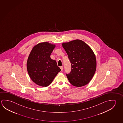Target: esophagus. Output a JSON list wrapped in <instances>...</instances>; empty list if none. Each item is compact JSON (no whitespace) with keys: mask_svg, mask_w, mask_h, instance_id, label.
Here are the masks:
<instances>
[{"mask_svg":"<svg viewBox=\"0 0 123 123\" xmlns=\"http://www.w3.org/2000/svg\"><path fill=\"white\" fill-rule=\"evenodd\" d=\"M60 68H61V71H62V70H63V67H62V66H61V67H60Z\"/></svg>","mask_w":123,"mask_h":123,"instance_id":"esophagus-1","label":"esophagus"}]
</instances>
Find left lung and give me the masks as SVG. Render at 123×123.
<instances>
[{
	"label": "left lung",
	"mask_w": 123,
	"mask_h": 123,
	"mask_svg": "<svg viewBox=\"0 0 123 123\" xmlns=\"http://www.w3.org/2000/svg\"><path fill=\"white\" fill-rule=\"evenodd\" d=\"M70 61L71 70L66 74L73 86L81 87L88 84L95 74L96 60L94 52L84 41L75 40L62 43Z\"/></svg>",
	"instance_id": "1"
}]
</instances>
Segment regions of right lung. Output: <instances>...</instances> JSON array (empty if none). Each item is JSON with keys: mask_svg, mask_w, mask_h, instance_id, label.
<instances>
[{"mask_svg": "<svg viewBox=\"0 0 123 123\" xmlns=\"http://www.w3.org/2000/svg\"><path fill=\"white\" fill-rule=\"evenodd\" d=\"M55 45L47 42L38 43L33 48L28 56L27 68L33 82L43 87H47L61 69L56 61L50 58V54Z\"/></svg>", "mask_w": 123, "mask_h": 123, "instance_id": "1", "label": "right lung"}]
</instances>
